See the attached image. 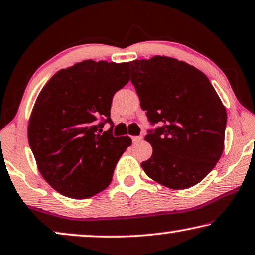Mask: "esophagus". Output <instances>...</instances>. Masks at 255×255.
Returning a JSON list of instances; mask_svg holds the SVG:
<instances>
[{
    "label": "esophagus",
    "mask_w": 255,
    "mask_h": 255,
    "mask_svg": "<svg viewBox=\"0 0 255 255\" xmlns=\"http://www.w3.org/2000/svg\"><path fill=\"white\" fill-rule=\"evenodd\" d=\"M141 140H142V136H141V135H139V136H132V141H133L134 143L141 141Z\"/></svg>",
    "instance_id": "obj_1"
}]
</instances>
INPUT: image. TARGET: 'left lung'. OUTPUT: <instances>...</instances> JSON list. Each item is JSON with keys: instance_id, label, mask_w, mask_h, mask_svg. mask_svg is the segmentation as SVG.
Instances as JSON below:
<instances>
[{"instance_id": "8db88e82", "label": "left lung", "mask_w": 255, "mask_h": 255, "mask_svg": "<svg viewBox=\"0 0 255 255\" xmlns=\"http://www.w3.org/2000/svg\"><path fill=\"white\" fill-rule=\"evenodd\" d=\"M131 82L152 124L145 136L153 147L142 162L146 175L172 190L200 183L224 149L227 112L204 72L167 56L131 62Z\"/></svg>"}]
</instances>
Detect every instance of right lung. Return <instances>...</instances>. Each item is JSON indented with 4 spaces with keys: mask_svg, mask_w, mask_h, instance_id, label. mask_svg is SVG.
<instances>
[{
    "mask_svg": "<svg viewBox=\"0 0 255 255\" xmlns=\"http://www.w3.org/2000/svg\"><path fill=\"white\" fill-rule=\"evenodd\" d=\"M130 63L87 60L57 71L40 92L28 143L40 173L58 193L86 199L108 187L132 140L102 132L114 94L130 80ZM103 119L104 122L97 124Z\"/></svg>",
    "mask_w": 255,
    "mask_h": 255,
    "instance_id": "right-lung-1",
    "label": "right lung"
}]
</instances>
